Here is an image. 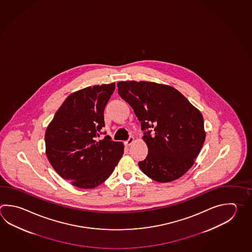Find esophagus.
<instances>
[{"label":"esophagus","instance_id":"obj_1","mask_svg":"<svg viewBox=\"0 0 252 252\" xmlns=\"http://www.w3.org/2000/svg\"><path fill=\"white\" fill-rule=\"evenodd\" d=\"M133 142H134V138L130 137L125 143H126V146H130L132 143H133Z\"/></svg>","mask_w":252,"mask_h":252}]
</instances>
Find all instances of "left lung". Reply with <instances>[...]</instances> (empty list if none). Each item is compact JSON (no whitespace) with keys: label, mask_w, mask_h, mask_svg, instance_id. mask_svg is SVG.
I'll return each mask as SVG.
<instances>
[{"label":"left lung","mask_w":252,"mask_h":252,"mask_svg":"<svg viewBox=\"0 0 252 252\" xmlns=\"http://www.w3.org/2000/svg\"><path fill=\"white\" fill-rule=\"evenodd\" d=\"M119 94L133 108L144 133L149 152L138 165L159 183L184 176L194 164L203 146L206 132L199 109L173 86L147 81L118 83Z\"/></svg>","instance_id":"1"}]
</instances>
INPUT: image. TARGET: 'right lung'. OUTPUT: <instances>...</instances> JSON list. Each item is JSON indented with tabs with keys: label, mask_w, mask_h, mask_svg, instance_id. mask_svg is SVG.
<instances>
[{
	"label": "right lung",
	"mask_w": 252,
	"mask_h": 252,
	"mask_svg": "<svg viewBox=\"0 0 252 252\" xmlns=\"http://www.w3.org/2000/svg\"><path fill=\"white\" fill-rule=\"evenodd\" d=\"M115 83L76 91L62 103L45 131V153L54 170L72 186L93 189L114 171L124 144L109 135L96 141L105 126L104 109Z\"/></svg>",
	"instance_id": "right-lung-1"
}]
</instances>
